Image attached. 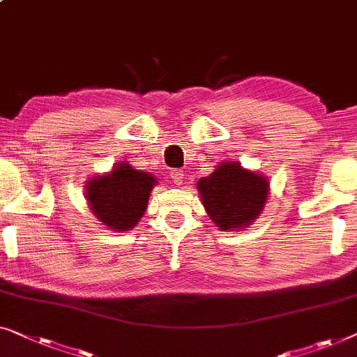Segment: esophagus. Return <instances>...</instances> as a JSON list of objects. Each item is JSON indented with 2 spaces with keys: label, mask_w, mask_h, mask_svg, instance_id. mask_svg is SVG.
<instances>
[{
  "label": "esophagus",
  "mask_w": 357,
  "mask_h": 357,
  "mask_svg": "<svg viewBox=\"0 0 357 357\" xmlns=\"http://www.w3.org/2000/svg\"><path fill=\"white\" fill-rule=\"evenodd\" d=\"M170 178L175 185H182L183 183V172L182 170H170Z\"/></svg>",
  "instance_id": "esophagus-1"
}]
</instances>
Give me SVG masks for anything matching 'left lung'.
Masks as SVG:
<instances>
[{"instance_id":"left-lung-1","label":"left lung","mask_w":357,"mask_h":357,"mask_svg":"<svg viewBox=\"0 0 357 357\" xmlns=\"http://www.w3.org/2000/svg\"><path fill=\"white\" fill-rule=\"evenodd\" d=\"M198 191L206 213L220 230L245 229L264 209L268 180L240 162L225 161L209 177L198 180Z\"/></svg>"}]
</instances>
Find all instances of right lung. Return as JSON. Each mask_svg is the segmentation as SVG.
Here are the masks:
<instances>
[{
  "label": "right lung",
  "instance_id": "right-lung-1",
  "mask_svg": "<svg viewBox=\"0 0 357 357\" xmlns=\"http://www.w3.org/2000/svg\"><path fill=\"white\" fill-rule=\"evenodd\" d=\"M156 183L149 172L117 162L111 172L86 182L85 198L98 220L116 231H127L143 217L149 193Z\"/></svg>",
  "mask_w": 357,
  "mask_h": 357
}]
</instances>
